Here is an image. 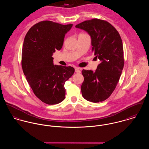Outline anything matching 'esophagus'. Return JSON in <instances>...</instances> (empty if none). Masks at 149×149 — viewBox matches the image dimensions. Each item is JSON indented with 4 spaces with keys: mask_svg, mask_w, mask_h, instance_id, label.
Wrapping results in <instances>:
<instances>
[{
    "mask_svg": "<svg viewBox=\"0 0 149 149\" xmlns=\"http://www.w3.org/2000/svg\"><path fill=\"white\" fill-rule=\"evenodd\" d=\"M75 72H76V73H81V70H80V68H77V67L75 68Z\"/></svg>",
    "mask_w": 149,
    "mask_h": 149,
    "instance_id": "obj_1",
    "label": "esophagus"
}]
</instances>
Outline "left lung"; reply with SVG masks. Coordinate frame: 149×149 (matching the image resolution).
<instances>
[{
	"mask_svg": "<svg viewBox=\"0 0 149 149\" xmlns=\"http://www.w3.org/2000/svg\"><path fill=\"white\" fill-rule=\"evenodd\" d=\"M75 27L90 35L92 51L101 61L95 72L82 70L84 77L82 95L87 101L102 102L112 94L122 73L124 66L122 39L117 29L104 20H85Z\"/></svg>",
	"mask_w": 149,
	"mask_h": 149,
	"instance_id": "left-lung-1",
	"label": "left lung"
}]
</instances>
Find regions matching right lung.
Returning <instances> with one entry per match:
<instances>
[{
  "instance_id": "right-lung-1",
  "label": "right lung",
  "mask_w": 149,
  "mask_h": 149,
  "mask_svg": "<svg viewBox=\"0 0 149 149\" xmlns=\"http://www.w3.org/2000/svg\"><path fill=\"white\" fill-rule=\"evenodd\" d=\"M72 26L42 21L31 27L24 38L22 53L23 73L35 95L48 105L65 99V82L74 72L72 67L54 65L52 57L56 49H61L65 35Z\"/></svg>"
}]
</instances>
